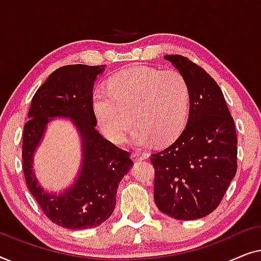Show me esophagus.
<instances>
[{"label": "esophagus", "mask_w": 261, "mask_h": 261, "mask_svg": "<svg viewBox=\"0 0 261 261\" xmlns=\"http://www.w3.org/2000/svg\"><path fill=\"white\" fill-rule=\"evenodd\" d=\"M148 157H149V153H146V152L136 151V152L132 153V159H134V160L141 161V160H146V159H148Z\"/></svg>", "instance_id": "34e87169"}]
</instances>
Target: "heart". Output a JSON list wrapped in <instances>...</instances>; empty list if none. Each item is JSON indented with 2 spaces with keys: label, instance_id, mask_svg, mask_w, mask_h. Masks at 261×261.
Returning <instances> with one entry per match:
<instances>
[{
  "label": "heart",
  "instance_id": "1",
  "mask_svg": "<svg viewBox=\"0 0 261 261\" xmlns=\"http://www.w3.org/2000/svg\"><path fill=\"white\" fill-rule=\"evenodd\" d=\"M190 89L174 69L130 67L109 80L108 91L93 94V111L104 134L122 143L134 126V141L145 145L156 139L168 143L177 137L189 113Z\"/></svg>",
  "mask_w": 261,
  "mask_h": 261
}]
</instances>
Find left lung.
I'll list each match as a JSON object with an SVG mask.
<instances>
[{"mask_svg": "<svg viewBox=\"0 0 261 261\" xmlns=\"http://www.w3.org/2000/svg\"><path fill=\"white\" fill-rule=\"evenodd\" d=\"M164 59L188 82L190 105L182 134L150 157L153 199L170 218L196 220L218 208L237 174L236 124L221 89L202 67L178 54Z\"/></svg>", "mask_w": 261, "mask_h": 261, "instance_id": "8db88e82", "label": "left lung"}]
</instances>
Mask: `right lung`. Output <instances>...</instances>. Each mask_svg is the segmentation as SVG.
I'll list each match as a JSON object with an SVG mask.
<instances>
[{
	"label": "right lung",
	"instance_id": "obj_1",
	"mask_svg": "<svg viewBox=\"0 0 261 261\" xmlns=\"http://www.w3.org/2000/svg\"><path fill=\"white\" fill-rule=\"evenodd\" d=\"M105 65H67L50 74L32 99L22 135V169L25 185L50 221L68 229L101 225L116 207L119 182L132 167L130 152L105 139L95 129L93 85ZM56 116L72 119L83 143V160L73 185L61 194L43 191L32 170V156Z\"/></svg>",
	"mask_w": 261,
	"mask_h": 261
}]
</instances>
